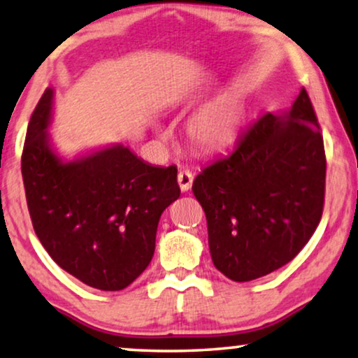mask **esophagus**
<instances>
[{
  "label": "esophagus",
  "mask_w": 358,
  "mask_h": 358,
  "mask_svg": "<svg viewBox=\"0 0 358 358\" xmlns=\"http://www.w3.org/2000/svg\"><path fill=\"white\" fill-rule=\"evenodd\" d=\"M178 182H179V187L182 192H187L192 187V182H194V174L190 173V171H180L178 174Z\"/></svg>",
  "instance_id": "34e87169"
}]
</instances>
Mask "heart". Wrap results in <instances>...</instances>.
<instances>
[{
    "instance_id": "heart-1",
    "label": "heart",
    "mask_w": 358,
    "mask_h": 358,
    "mask_svg": "<svg viewBox=\"0 0 358 358\" xmlns=\"http://www.w3.org/2000/svg\"><path fill=\"white\" fill-rule=\"evenodd\" d=\"M244 102L236 96L218 97L195 112L189 120L187 134L195 148L212 153L228 145L244 122ZM159 131H163L158 127Z\"/></svg>"
}]
</instances>
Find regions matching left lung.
Returning <instances> with one entry per match:
<instances>
[{
  "label": "left lung",
  "mask_w": 358,
  "mask_h": 358,
  "mask_svg": "<svg viewBox=\"0 0 358 358\" xmlns=\"http://www.w3.org/2000/svg\"><path fill=\"white\" fill-rule=\"evenodd\" d=\"M324 184V143L303 87L290 109L259 117L194 180L215 267L249 282L290 262L320 223Z\"/></svg>",
  "instance_id": "1"
}]
</instances>
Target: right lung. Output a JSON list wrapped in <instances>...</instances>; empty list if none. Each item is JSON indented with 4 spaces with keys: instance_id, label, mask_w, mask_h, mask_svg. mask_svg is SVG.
Returning a JSON list of instances; mask_svg holds the SVG:
<instances>
[{
    "instance_id": "1",
    "label": "right lung",
    "mask_w": 358,
    "mask_h": 358,
    "mask_svg": "<svg viewBox=\"0 0 358 358\" xmlns=\"http://www.w3.org/2000/svg\"><path fill=\"white\" fill-rule=\"evenodd\" d=\"M53 94L47 87L38 101L22 151L34 229L63 271L97 290H124L153 259L161 213L180 195L178 169L122 143L62 158L48 134Z\"/></svg>"
}]
</instances>
